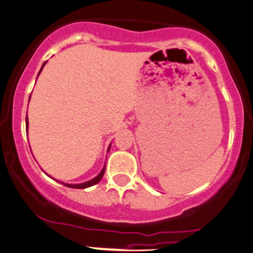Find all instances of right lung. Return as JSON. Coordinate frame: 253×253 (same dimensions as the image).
I'll list each match as a JSON object with an SVG mask.
<instances>
[{
  "instance_id": "right-lung-1",
  "label": "right lung",
  "mask_w": 253,
  "mask_h": 253,
  "mask_svg": "<svg viewBox=\"0 0 253 253\" xmlns=\"http://www.w3.org/2000/svg\"><path fill=\"white\" fill-rule=\"evenodd\" d=\"M43 66H44V63H43ZM43 66H42V67H43ZM41 71H42V69H41ZM41 71H40V72H41ZM26 123H27V126H28V120H27V118H26ZM109 147H111V146H109ZM108 150H109V148H108ZM105 169H106V166L103 167L102 171L100 172L99 175L95 176V178L92 179V180H89V181L82 182V184H73V185H71V184H65V185H66V186L71 187V188H87V187H90V186H93V185L97 184V182L101 180L103 173H105ZM62 184H63V182H62Z\"/></svg>"
}]
</instances>
